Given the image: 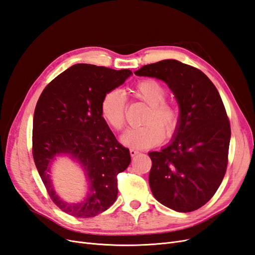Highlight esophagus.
<instances>
[{
    "label": "esophagus",
    "instance_id": "obj_1",
    "mask_svg": "<svg viewBox=\"0 0 255 255\" xmlns=\"http://www.w3.org/2000/svg\"><path fill=\"white\" fill-rule=\"evenodd\" d=\"M138 153H139V152H138V151L135 150V149H130V150H129V154H130V156H132V157H133V156H136Z\"/></svg>",
    "mask_w": 255,
    "mask_h": 255
}]
</instances>
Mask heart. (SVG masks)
Here are the masks:
<instances>
[{"instance_id":"1","label":"heart","mask_w":255,"mask_h":255,"mask_svg":"<svg viewBox=\"0 0 255 255\" xmlns=\"http://www.w3.org/2000/svg\"><path fill=\"white\" fill-rule=\"evenodd\" d=\"M133 95L148 105L144 111L143 125L128 129L121 140L132 148L144 149L163 141L165 134L172 136L179 127L180 112L177 106L167 101V88L159 81L148 79L138 82ZM102 118L115 130H121L126 125V98L119 89L107 91L100 105ZM165 133H163V130Z\"/></svg>"}]
</instances>
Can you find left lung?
<instances>
[{"mask_svg":"<svg viewBox=\"0 0 255 255\" xmlns=\"http://www.w3.org/2000/svg\"><path fill=\"white\" fill-rule=\"evenodd\" d=\"M135 74L164 81L180 106L172 141L149 153L152 194L173 211H196L210 201L227 171L231 127L219 92L202 71L175 59L145 65Z\"/></svg>","mask_w":255,"mask_h":255,"instance_id":"obj_1","label":"left lung"}]
</instances>
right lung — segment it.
Here are the masks:
<instances>
[{
    "label": "right lung",
    "mask_w": 255,
    "mask_h": 255,
    "mask_svg": "<svg viewBox=\"0 0 255 255\" xmlns=\"http://www.w3.org/2000/svg\"><path fill=\"white\" fill-rule=\"evenodd\" d=\"M132 71L76 64L56 76L40 95L33 120V157L52 201L78 218L106 211L117 199V175L130 163L129 151L116 139L100 112L107 91L126 82ZM78 160L89 182L82 203L61 200L53 190L49 166L58 155Z\"/></svg>",
    "instance_id": "right-lung-1"
}]
</instances>
